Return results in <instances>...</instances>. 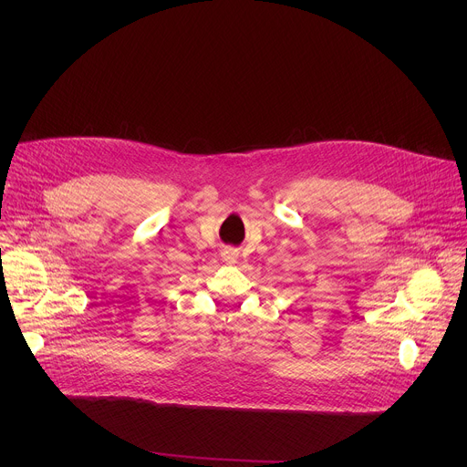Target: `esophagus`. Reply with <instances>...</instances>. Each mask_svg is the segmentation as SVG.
Instances as JSON below:
<instances>
[{"mask_svg":"<svg viewBox=\"0 0 467 467\" xmlns=\"http://www.w3.org/2000/svg\"><path fill=\"white\" fill-rule=\"evenodd\" d=\"M222 256H223V260H225L227 264H236V260H238V251H236L234 247H225V249L222 251Z\"/></svg>","mask_w":467,"mask_h":467,"instance_id":"esophagus-1","label":"esophagus"}]
</instances>
